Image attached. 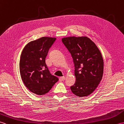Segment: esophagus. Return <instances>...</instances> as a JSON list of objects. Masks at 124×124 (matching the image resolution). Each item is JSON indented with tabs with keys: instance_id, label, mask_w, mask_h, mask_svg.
I'll list each match as a JSON object with an SVG mask.
<instances>
[{
	"instance_id": "esophagus-1",
	"label": "esophagus",
	"mask_w": 124,
	"mask_h": 124,
	"mask_svg": "<svg viewBox=\"0 0 124 124\" xmlns=\"http://www.w3.org/2000/svg\"><path fill=\"white\" fill-rule=\"evenodd\" d=\"M65 79V78L64 77H61L59 78V81H63Z\"/></svg>"
}]
</instances>
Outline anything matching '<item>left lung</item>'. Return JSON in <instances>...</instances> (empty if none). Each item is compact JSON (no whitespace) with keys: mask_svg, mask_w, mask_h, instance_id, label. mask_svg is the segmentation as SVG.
I'll return each mask as SVG.
<instances>
[{"mask_svg":"<svg viewBox=\"0 0 124 124\" xmlns=\"http://www.w3.org/2000/svg\"><path fill=\"white\" fill-rule=\"evenodd\" d=\"M62 41L73 59L76 82L71 90L79 97L93 93L101 80L103 60L100 50L87 37L63 38Z\"/></svg>","mask_w":124,"mask_h":124,"instance_id":"left-lung-1","label":"left lung"}]
</instances>
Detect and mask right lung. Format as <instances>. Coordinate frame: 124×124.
<instances>
[{
	"label": "right lung",
	"instance_id": "add662e5",
	"mask_svg": "<svg viewBox=\"0 0 124 124\" xmlns=\"http://www.w3.org/2000/svg\"><path fill=\"white\" fill-rule=\"evenodd\" d=\"M55 38L42 37L30 42L21 55V77L27 88L39 95L51 90L59 78L50 73L45 62L49 48L56 40Z\"/></svg>",
	"mask_w": 124,
	"mask_h": 124
}]
</instances>
